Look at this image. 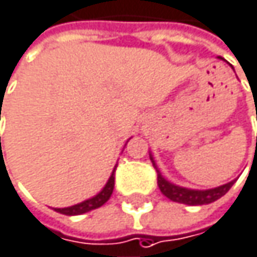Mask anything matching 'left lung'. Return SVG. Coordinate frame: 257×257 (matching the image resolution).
I'll return each mask as SVG.
<instances>
[{"instance_id":"8db88e82","label":"left lung","mask_w":257,"mask_h":257,"mask_svg":"<svg viewBox=\"0 0 257 257\" xmlns=\"http://www.w3.org/2000/svg\"><path fill=\"white\" fill-rule=\"evenodd\" d=\"M222 59V57H219ZM232 67V66H231ZM234 69V67H232ZM150 159H152L153 166L157 172V185L160 188V191L163 193V196L176 201V203H184V204H188V206H200V204H209V203H213L216 201L218 198H221L222 196H225L229 188L234 185L235 179L219 185V187H215V188H209V190H191V188H185V187H179L176 184H172L171 181H168L165 176L160 174L154 159H153L152 153H150Z\"/></svg>"}]
</instances>
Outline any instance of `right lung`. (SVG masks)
I'll list each match as a JSON object with an SVG mask.
<instances>
[{"label": "right lung", "mask_w": 257, "mask_h": 257, "mask_svg": "<svg viewBox=\"0 0 257 257\" xmlns=\"http://www.w3.org/2000/svg\"><path fill=\"white\" fill-rule=\"evenodd\" d=\"M114 171H116V166L111 172V175L108 178L107 184L103 187V190L94 196V197L88 198L82 203H78V204H73V206H69V207H61V209H54L56 212L59 213H63V215H67V216H75V215H82V213H86L89 210H94L97 207H101L104 204L105 201L110 198L111 193H113V188H114Z\"/></svg>", "instance_id": "add662e5"}]
</instances>
